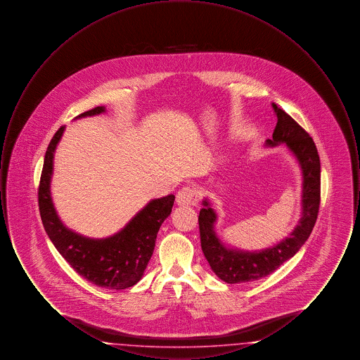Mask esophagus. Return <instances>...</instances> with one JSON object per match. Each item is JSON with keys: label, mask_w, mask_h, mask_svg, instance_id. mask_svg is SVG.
I'll use <instances>...</instances> for the list:
<instances>
[{"label": "esophagus", "mask_w": 360, "mask_h": 360, "mask_svg": "<svg viewBox=\"0 0 360 360\" xmlns=\"http://www.w3.org/2000/svg\"><path fill=\"white\" fill-rule=\"evenodd\" d=\"M200 195L194 188L185 186L181 188L176 194V204L181 206H195L198 204Z\"/></svg>", "instance_id": "esophagus-1"}]
</instances>
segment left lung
Masks as SVG:
<instances>
[{"label": "left lung", "mask_w": 360, "mask_h": 360, "mask_svg": "<svg viewBox=\"0 0 360 360\" xmlns=\"http://www.w3.org/2000/svg\"><path fill=\"white\" fill-rule=\"evenodd\" d=\"M273 108L278 122L273 140L269 139L267 144L275 146L286 143L301 165L304 175L302 217L290 236L273 248L259 252L233 251L225 248L216 236L213 229L216 213L207 201H204V207L200 210L198 216L201 248L214 274L226 283L252 282L274 273L305 244L319 216L321 200V166L316 144L308 132L285 110L278 108L275 103H273Z\"/></svg>", "instance_id": "8db88e82"}]
</instances>
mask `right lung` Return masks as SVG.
<instances>
[{
	"label": "right lung",
	"mask_w": 360,
	"mask_h": 360,
	"mask_svg": "<svg viewBox=\"0 0 360 360\" xmlns=\"http://www.w3.org/2000/svg\"><path fill=\"white\" fill-rule=\"evenodd\" d=\"M103 110V106H96L78 117L100 115ZM65 127L56 131L44 156L37 190L41 223L59 254L86 281L110 290L131 288L141 279L153 257L158 231L170 216L175 197L170 194L153 200L115 236L97 240L77 235L59 220L50 193L53 151Z\"/></svg>",
	"instance_id": "obj_1"
}]
</instances>
